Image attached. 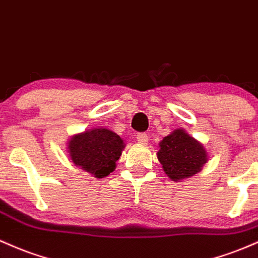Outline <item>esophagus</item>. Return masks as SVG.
<instances>
[{
	"label": "esophagus",
	"instance_id": "1",
	"mask_svg": "<svg viewBox=\"0 0 258 258\" xmlns=\"http://www.w3.org/2000/svg\"><path fill=\"white\" fill-rule=\"evenodd\" d=\"M137 140L139 144L141 145H146L147 141H149V138H147V135L145 134V133H138L137 135Z\"/></svg>",
	"mask_w": 258,
	"mask_h": 258
}]
</instances>
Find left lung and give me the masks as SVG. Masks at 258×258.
I'll return each mask as SVG.
<instances>
[{
    "instance_id": "1",
    "label": "left lung",
    "mask_w": 258,
    "mask_h": 258,
    "mask_svg": "<svg viewBox=\"0 0 258 258\" xmlns=\"http://www.w3.org/2000/svg\"><path fill=\"white\" fill-rule=\"evenodd\" d=\"M157 158L173 181L195 175L208 160L204 145L184 129H176L160 143Z\"/></svg>"
}]
</instances>
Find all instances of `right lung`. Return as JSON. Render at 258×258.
I'll return each mask as SVG.
<instances>
[{"label": "right lung", "mask_w": 258, "mask_h": 258, "mask_svg": "<svg viewBox=\"0 0 258 258\" xmlns=\"http://www.w3.org/2000/svg\"><path fill=\"white\" fill-rule=\"evenodd\" d=\"M124 149L119 135L106 128H94L73 135L68 143V153L77 167L103 178L115 169Z\"/></svg>", "instance_id": "right-lung-1"}]
</instances>
